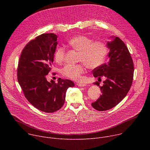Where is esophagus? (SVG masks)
Here are the masks:
<instances>
[{"mask_svg":"<svg viewBox=\"0 0 150 150\" xmlns=\"http://www.w3.org/2000/svg\"><path fill=\"white\" fill-rule=\"evenodd\" d=\"M77 85L79 87H85L87 85L86 83H77Z\"/></svg>","mask_w":150,"mask_h":150,"instance_id":"esophagus-1","label":"esophagus"}]
</instances>
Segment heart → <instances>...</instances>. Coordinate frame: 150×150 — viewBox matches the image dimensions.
<instances>
[{
  "label": "heart",
  "mask_w": 150,
  "mask_h": 150,
  "mask_svg": "<svg viewBox=\"0 0 150 150\" xmlns=\"http://www.w3.org/2000/svg\"><path fill=\"white\" fill-rule=\"evenodd\" d=\"M67 45L71 49L79 52L78 64H68L62 69V74L74 81H80L85 72L86 66L90 69H96L101 66L105 59L108 48L101 41H93L85 35L75 36L69 40ZM66 49L64 47H58L54 53V59L59 63L65 60Z\"/></svg>",
  "instance_id": "obj_1"
}]
</instances>
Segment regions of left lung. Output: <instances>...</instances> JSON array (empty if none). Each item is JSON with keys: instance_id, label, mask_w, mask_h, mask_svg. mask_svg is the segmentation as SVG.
<instances>
[{"instance_id": "obj_1", "label": "left lung", "mask_w": 150, "mask_h": 150, "mask_svg": "<svg viewBox=\"0 0 150 150\" xmlns=\"http://www.w3.org/2000/svg\"><path fill=\"white\" fill-rule=\"evenodd\" d=\"M107 45L110 49L109 62L93 71L94 77L100 79L104 76L106 78L102 87L98 81L94 82L100 87L102 93L91 104L98 111L108 110L118 104L129 92L134 78L133 60L123 41L116 37Z\"/></svg>"}]
</instances>
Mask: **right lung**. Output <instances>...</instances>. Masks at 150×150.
<instances>
[{
  "label": "right lung",
  "mask_w": 150,
  "mask_h": 150,
  "mask_svg": "<svg viewBox=\"0 0 150 150\" xmlns=\"http://www.w3.org/2000/svg\"><path fill=\"white\" fill-rule=\"evenodd\" d=\"M57 35L42 34L30 41L21 52L17 68V78L27 100L37 109L46 113L59 110L65 100L69 79L59 78L57 83L48 82L46 75L52 70L57 45Z\"/></svg>",
  "instance_id": "obj_1"
}]
</instances>
